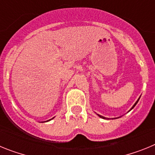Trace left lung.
<instances>
[{"label":"left lung","mask_w":155,"mask_h":155,"mask_svg":"<svg viewBox=\"0 0 155 155\" xmlns=\"http://www.w3.org/2000/svg\"><path fill=\"white\" fill-rule=\"evenodd\" d=\"M138 101H139V99H138L137 101V102H136V103L134 104V106H133V107H132V109H134V106H135V105H137V102H138ZM100 116V117H102V118H103V119H105V117H103V116Z\"/></svg>","instance_id":"1"}]
</instances>
